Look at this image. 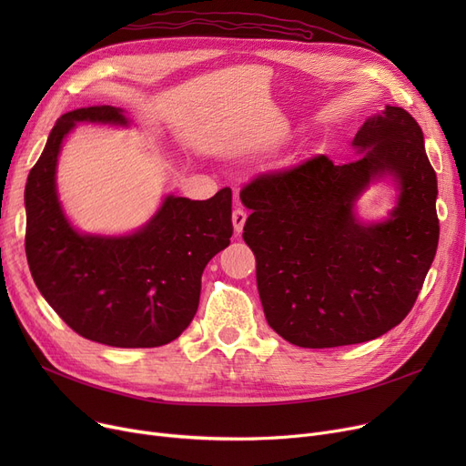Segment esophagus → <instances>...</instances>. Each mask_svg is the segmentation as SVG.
I'll list each match as a JSON object with an SVG mask.
<instances>
[{
	"mask_svg": "<svg viewBox=\"0 0 466 466\" xmlns=\"http://www.w3.org/2000/svg\"><path fill=\"white\" fill-rule=\"evenodd\" d=\"M246 220H248V213L243 211V209H234V213H232V225H234V232L236 234H241V230H243V225H246Z\"/></svg>",
	"mask_w": 466,
	"mask_h": 466,
	"instance_id": "1",
	"label": "esophagus"
}]
</instances>
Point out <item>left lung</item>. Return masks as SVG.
I'll return each instance as SVG.
<instances>
[{"mask_svg":"<svg viewBox=\"0 0 466 466\" xmlns=\"http://www.w3.org/2000/svg\"><path fill=\"white\" fill-rule=\"evenodd\" d=\"M351 147L348 164L315 157L239 194L266 321L299 348L360 344L402 323L436 255L438 185L415 118L385 106ZM378 182L396 187V206L360 219L356 202Z\"/></svg>","mask_w":466,"mask_h":466,"instance_id":"8db88e82","label":"left lung"}]
</instances>
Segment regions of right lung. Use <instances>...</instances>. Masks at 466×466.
Returning <instances> with one entry per match:
<instances>
[{"label":"right lung","instance_id":"right-lung-1","mask_svg":"<svg viewBox=\"0 0 466 466\" xmlns=\"http://www.w3.org/2000/svg\"><path fill=\"white\" fill-rule=\"evenodd\" d=\"M81 122L132 125L111 106L76 109L56 120L24 190L32 278L62 321L86 339L111 348L169 344L194 319L206 264L230 246L232 190L209 200L166 194L134 232H83L66 215L56 187L62 145Z\"/></svg>","mask_w":466,"mask_h":466}]
</instances>
